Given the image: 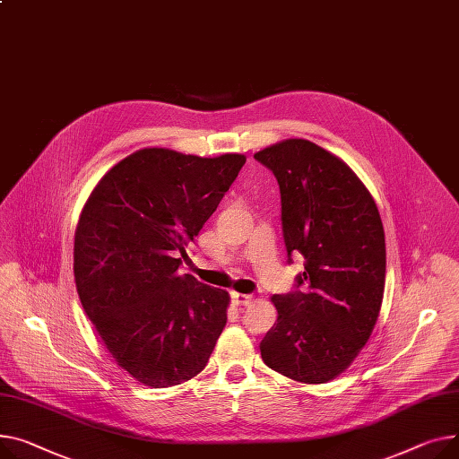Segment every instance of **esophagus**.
I'll return each instance as SVG.
<instances>
[{
	"label": "esophagus",
	"mask_w": 459,
	"mask_h": 459,
	"mask_svg": "<svg viewBox=\"0 0 459 459\" xmlns=\"http://www.w3.org/2000/svg\"><path fill=\"white\" fill-rule=\"evenodd\" d=\"M232 302L236 304V307H247V304L253 302V295H247V293H232Z\"/></svg>",
	"instance_id": "34e87169"
}]
</instances>
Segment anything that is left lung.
<instances>
[{
	"label": "left lung",
	"mask_w": 459,
	"mask_h": 459,
	"mask_svg": "<svg viewBox=\"0 0 459 459\" xmlns=\"http://www.w3.org/2000/svg\"><path fill=\"white\" fill-rule=\"evenodd\" d=\"M255 159L279 182L288 262L304 258L295 290L271 297L279 317L260 343L262 359L291 380L325 384L354 361L380 314V213L358 175L310 140L279 142Z\"/></svg>",
	"instance_id": "left-lung-1"
}]
</instances>
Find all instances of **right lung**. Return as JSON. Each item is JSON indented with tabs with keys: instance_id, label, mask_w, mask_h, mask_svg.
I'll use <instances>...</instances> for the list:
<instances>
[{
	"instance_id": "add662e5",
	"label": "right lung",
	"mask_w": 459,
	"mask_h": 459,
	"mask_svg": "<svg viewBox=\"0 0 459 459\" xmlns=\"http://www.w3.org/2000/svg\"><path fill=\"white\" fill-rule=\"evenodd\" d=\"M246 157L147 147L117 162L90 194L75 230L82 308L121 369L149 387L199 375L227 325L229 293L180 274L188 243Z\"/></svg>"
}]
</instances>
